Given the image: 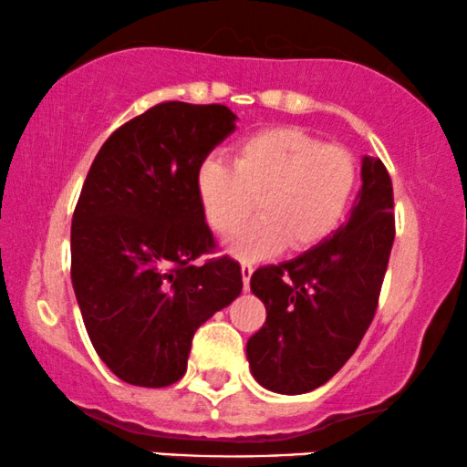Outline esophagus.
I'll return each mask as SVG.
<instances>
[{
	"instance_id": "obj_1",
	"label": "esophagus",
	"mask_w": 467,
	"mask_h": 467,
	"mask_svg": "<svg viewBox=\"0 0 467 467\" xmlns=\"http://www.w3.org/2000/svg\"><path fill=\"white\" fill-rule=\"evenodd\" d=\"M254 274V265L252 263H244L241 265V275H244V288L250 291V277Z\"/></svg>"
}]
</instances>
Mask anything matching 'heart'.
<instances>
[{
    "label": "heart",
    "instance_id": "b5f03b06",
    "mask_svg": "<svg viewBox=\"0 0 467 467\" xmlns=\"http://www.w3.org/2000/svg\"><path fill=\"white\" fill-rule=\"evenodd\" d=\"M358 165L349 150L321 144L299 129H269L241 141L233 165L206 157L196 192L206 222L233 233L256 209L263 215L228 239L239 258H263L288 245L308 250L327 239L349 211Z\"/></svg>",
    "mask_w": 467,
    "mask_h": 467
}]
</instances>
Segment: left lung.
I'll use <instances>...</instances> for the list:
<instances>
[{
	"mask_svg": "<svg viewBox=\"0 0 467 467\" xmlns=\"http://www.w3.org/2000/svg\"><path fill=\"white\" fill-rule=\"evenodd\" d=\"M392 181L381 159H362V190L347 223L293 261L252 274L267 321L247 340L254 379L304 394L332 379L373 321L394 244Z\"/></svg>",
	"mask_w": 467,
	"mask_h": 467,
	"instance_id": "1",
	"label": "left lung"
}]
</instances>
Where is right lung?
<instances>
[{
    "label": "right lung",
    "instance_id": "obj_1",
    "mask_svg": "<svg viewBox=\"0 0 467 467\" xmlns=\"http://www.w3.org/2000/svg\"><path fill=\"white\" fill-rule=\"evenodd\" d=\"M226 105L165 101L109 135L70 226V277L86 332L118 379L165 388L187 370L196 329L244 288L215 250L196 170L234 131Z\"/></svg>",
    "mask_w": 467,
    "mask_h": 467
}]
</instances>
